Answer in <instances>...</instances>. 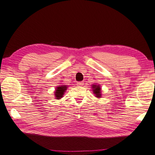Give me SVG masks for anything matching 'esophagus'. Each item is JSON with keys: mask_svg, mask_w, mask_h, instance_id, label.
<instances>
[{"mask_svg": "<svg viewBox=\"0 0 155 155\" xmlns=\"http://www.w3.org/2000/svg\"><path fill=\"white\" fill-rule=\"evenodd\" d=\"M84 84L83 81H79V82H77V85H78V86H82Z\"/></svg>", "mask_w": 155, "mask_h": 155, "instance_id": "34e87169", "label": "esophagus"}]
</instances>
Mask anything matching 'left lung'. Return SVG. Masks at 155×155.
<instances>
[{"label": "left lung", "mask_w": 155, "mask_h": 155, "mask_svg": "<svg viewBox=\"0 0 155 155\" xmlns=\"http://www.w3.org/2000/svg\"><path fill=\"white\" fill-rule=\"evenodd\" d=\"M91 88L92 91L96 97L97 98H101V88L99 84H94L91 85Z\"/></svg>", "instance_id": "1"}]
</instances>
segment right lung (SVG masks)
<instances>
[{"instance_id":"obj_1","label":"right lung","mask_w":155,"mask_h":155,"mask_svg":"<svg viewBox=\"0 0 155 155\" xmlns=\"http://www.w3.org/2000/svg\"><path fill=\"white\" fill-rule=\"evenodd\" d=\"M68 86L66 85H60L56 87L54 91L55 98L56 99H60L63 97V95L67 90Z\"/></svg>"}]
</instances>
